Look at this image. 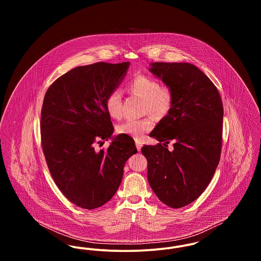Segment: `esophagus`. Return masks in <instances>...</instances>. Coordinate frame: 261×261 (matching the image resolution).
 <instances>
[{"label": "esophagus", "instance_id": "1", "mask_svg": "<svg viewBox=\"0 0 261 261\" xmlns=\"http://www.w3.org/2000/svg\"><path fill=\"white\" fill-rule=\"evenodd\" d=\"M142 147H143V144L140 142V141H138L136 140V148L139 151H141V149H142Z\"/></svg>", "mask_w": 261, "mask_h": 261}]
</instances>
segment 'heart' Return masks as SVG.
<instances>
[{
	"instance_id": "1",
	"label": "heart",
	"mask_w": 261,
	"mask_h": 261,
	"mask_svg": "<svg viewBox=\"0 0 261 261\" xmlns=\"http://www.w3.org/2000/svg\"><path fill=\"white\" fill-rule=\"evenodd\" d=\"M131 93L145 99V111L155 116H162L169 112L172 105V93L166 86H160V83L146 75H139L129 84ZM121 93L117 90L112 91L106 99V109L112 118L121 116ZM151 118L140 120H127L117 125L116 131L119 135H127L140 140L145 133L152 128Z\"/></svg>"
}]
</instances>
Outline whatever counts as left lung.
<instances>
[{
    "label": "left lung",
    "mask_w": 261,
    "mask_h": 261,
    "mask_svg": "<svg viewBox=\"0 0 261 261\" xmlns=\"http://www.w3.org/2000/svg\"><path fill=\"white\" fill-rule=\"evenodd\" d=\"M149 72L172 93V105L145 146L149 186L172 208L186 206L208 186L220 160L223 105L218 90L189 62H151ZM173 140L174 150L165 147ZM164 144L166 146L163 147Z\"/></svg>",
    "instance_id": "left-lung-1"
}]
</instances>
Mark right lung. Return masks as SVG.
I'll return each instance as SVG.
<instances>
[{
	"mask_svg": "<svg viewBox=\"0 0 261 261\" xmlns=\"http://www.w3.org/2000/svg\"><path fill=\"white\" fill-rule=\"evenodd\" d=\"M130 62H97L78 66L48 89L41 112L42 148L51 177L72 203L94 210L120 186L128 159L137 152L127 135L112 136L106 109L108 95L124 79ZM112 139L106 152L93 145Z\"/></svg>",
	"mask_w": 261,
	"mask_h": 261,
	"instance_id": "1",
	"label": "right lung"
}]
</instances>
